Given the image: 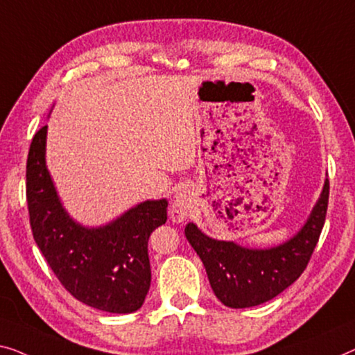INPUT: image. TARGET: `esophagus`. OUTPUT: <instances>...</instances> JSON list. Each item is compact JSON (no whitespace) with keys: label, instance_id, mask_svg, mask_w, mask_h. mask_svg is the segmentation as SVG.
I'll list each match as a JSON object with an SVG mask.
<instances>
[{"label":"esophagus","instance_id":"esophagus-1","mask_svg":"<svg viewBox=\"0 0 355 355\" xmlns=\"http://www.w3.org/2000/svg\"><path fill=\"white\" fill-rule=\"evenodd\" d=\"M193 205H194L193 191H189L187 188L180 189V191L173 196V200L171 205V218L173 221H177V223L187 220V216L191 214Z\"/></svg>","mask_w":355,"mask_h":355}]
</instances>
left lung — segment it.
<instances>
[{
	"label": "left lung",
	"mask_w": 355,
	"mask_h": 355,
	"mask_svg": "<svg viewBox=\"0 0 355 355\" xmlns=\"http://www.w3.org/2000/svg\"><path fill=\"white\" fill-rule=\"evenodd\" d=\"M329 189L325 178L304 225L274 247H244L234 241L214 239L193 221L184 226V236L202 261L210 287L221 303L232 309L263 304L303 274L324 228Z\"/></svg>",
	"instance_id": "8db88e82"
}]
</instances>
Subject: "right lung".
Here are the masks:
<instances>
[{
  "label": "right lung",
  "instance_id": "add662e5",
  "mask_svg": "<svg viewBox=\"0 0 355 355\" xmlns=\"http://www.w3.org/2000/svg\"><path fill=\"white\" fill-rule=\"evenodd\" d=\"M47 125L26 159V202L36 245L60 284L81 303L113 314L135 313L151 284L148 239L167 221V199L139 202L100 226L76 221L46 164Z\"/></svg>",
  "mask_w": 355,
  "mask_h": 355
}]
</instances>
